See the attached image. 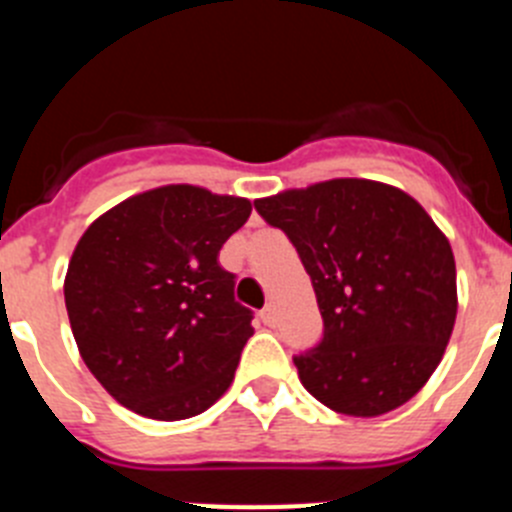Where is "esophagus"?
I'll use <instances>...</instances> for the list:
<instances>
[{
    "label": "esophagus",
    "instance_id": "obj_1",
    "mask_svg": "<svg viewBox=\"0 0 512 512\" xmlns=\"http://www.w3.org/2000/svg\"><path fill=\"white\" fill-rule=\"evenodd\" d=\"M261 320H264V325H277V310H274V305H266L261 310Z\"/></svg>",
    "mask_w": 512,
    "mask_h": 512
}]
</instances>
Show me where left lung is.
I'll return each mask as SVG.
<instances>
[{
	"instance_id": "left-lung-1",
	"label": "left lung",
	"mask_w": 512,
	"mask_h": 512,
	"mask_svg": "<svg viewBox=\"0 0 512 512\" xmlns=\"http://www.w3.org/2000/svg\"><path fill=\"white\" fill-rule=\"evenodd\" d=\"M297 248L323 338L295 356L305 390L330 410L374 418L436 372L456 320L446 235L402 189L330 179L253 202Z\"/></svg>"
}]
</instances>
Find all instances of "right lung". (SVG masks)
<instances>
[{"mask_svg": "<svg viewBox=\"0 0 512 512\" xmlns=\"http://www.w3.org/2000/svg\"><path fill=\"white\" fill-rule=\"evenodd\" d=\"M248 215L243 197L169 184L81 235L63 297L81 359L120 405L184 420L228 390L253 312L235 302V274L217 253Z\"/></svg>", "mask_w": 512, "mask_h": 512, "instance_id": "right-lung-1", "label": "right lung"}]
</instances>
